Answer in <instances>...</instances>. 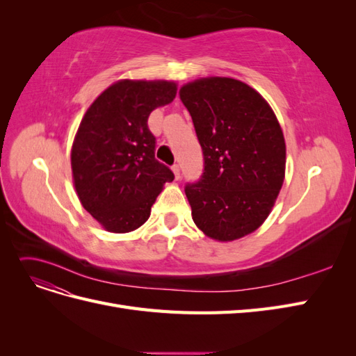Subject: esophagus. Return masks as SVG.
Wrapping results in <instances>:
<instances>
[{
	"label": "esophagus",
	"mask_w": 356,
	"mask_h": 356,
	"mask_svg": "<svg viewBox=\"0 0 356 356\" xmlns=\"http://www.w3.org/2000/svg\"><path fill=\"white\" fill-rule=\"evenodd\" d=\"M172 170H174L175 179H179V166H178V165H174V166H172Z\"/></svg>",
	"instance_id": "obj_1"
}]
</instances>
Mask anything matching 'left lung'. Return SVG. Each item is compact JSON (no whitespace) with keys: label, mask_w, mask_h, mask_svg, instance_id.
<instances>
[{"label":"left lung","mask_w":356,"mask_h":356,"mask_svg":"<svg viewBox=\"0 0 356 356\" xmlns=\"http://www.w3.org/2000/svg\"><path fill=\"white\" fill-rule=\"evenodd\" d=\"M204 172L186 187L197 229L218 242L251 234L270 215L285 179L286 145L272 106L251 86L202 77L179 89Z\"/></svg>","instance_id":"8db88e82"}]
</instances>
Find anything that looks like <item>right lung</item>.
<instances>
[{
    "label": "right lung",
    "instance_id": "obj_1",
    "mask_svg": "<svg viewBox=\"0 0 356 356\" xmlns=\"http://www.w3.org/2000/svg\"><path fill=\"white\" fill-rule=\"evenodd\" d=\"M170 80H118L84 113L71 148L77 196L102 229L129 233L149 218L169 168L156 160L148 115L175 99Z\"/></svg>",
    "mask_w": 356,
    "mask_h": 356
}]
</instances>
